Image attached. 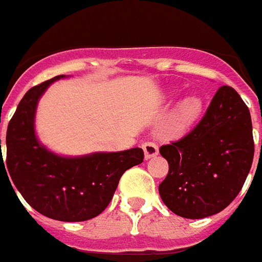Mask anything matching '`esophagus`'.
Wrapping results in <instances>:
<instances>
[{
    "label": "esophagus",
    "mask_w": 262,
    "mask_h": 262,
    "mask_svg": "<svg viewBox=\"0 0 262 262\" xmlns=\"http://www.w3.org/2000/svg\"><path fill=\"white\" fill-rule=\"evenodd\" d=\"M143 149H144V156H145V159H151L154 156H156L159 154V148L156 145L155 143H152V141H147V143L143 144Z\"/></svg>",
    "instance_id": "obj_1"
}]
</instances>
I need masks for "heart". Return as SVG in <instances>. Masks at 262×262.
I'll use <instances>...</instances> for the list:
<instances>
[{"mask_svg": "<svg viewBox=\"0 0 262 262\" xmlns=\"http://www.w3.org/2000/svg\"><path fill=\"white\" fill-rule=\"evenodd\" d=\"M203 111V103L195 96H189L181 100L177 107L172 118V126L177 130H183L186 127L191 126L199 119L200 114Z\"/></svg>", "mask_w": 262, "mask_h": 262, "instance_id": "obj_1", "label": "heart"}]
</instances>
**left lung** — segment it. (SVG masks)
<instances>
[{"label": "left lung", "instance_id": "1", "mask_svg": "<svg viewBox=\"0 0 262 262\" xmlns=\"http://www.w3.org/2000/svg\"><path fill=\"white\" fill-rule=\"evenodd\" d=\"M159 152L168 162L159 185L166 207L186 219L219 213L238 195L252 167L250 111L234 88L223 85L199 125Z\"/></svg>", "mask_w": 262, "mask_h": 262}]
</instances>
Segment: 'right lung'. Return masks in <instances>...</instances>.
<instances>
[{"mask_svg": "<svg viewBox=\"0 0 262 262\" xmlns=\"http://www.w3.org/2000/svg\"><path fill=\"white\" fill-rule=\"evenodd\" d=\"M65 77L55 76L32 87L20 100L6 132L5 171L35 211L61 222H84L106 209L119 178L143 163L144 152L132 148L62 156L45 147L35 132L36 107L47 88ZM0 164L5 167L2 156Z\"/></svg>", "mask_w": 262, "mask_h": 262, "instance_id": "right-lung-1", "label": "right lung"}]
</instances>
